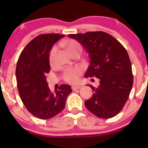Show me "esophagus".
<instances>
[{"label": "esophagus", "mask_w": 148, "mask_h": 148, "mask_svg": "<svg viewBox=\"0 0 148 148\" xmlns=\"http://www.w3.org/2000/svg\"><path fill=\"white\" fill-rule=\"evenodd\" d=\"M81 88V86H72V90H76L77 89H79V88Z\"/></svg>", "instance_id": "34e87169"}]
</instances>
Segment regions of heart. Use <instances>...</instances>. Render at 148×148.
Returning a JSON list of instances; mask_svg holds the SVG:
<instances>
[{
  "instance_id": "heart-1",
  "label": "heart",
  "mask_w": 148,
  "mask_h": 148,
  "mask_svg": "<svg viewBox=\"0 0 148 148\" xmlns=\"http://www.w3.org/2000/svg\"><path fill=\"white\" fill-rule=\"evenodd\" d=\"M61 45H63L67 48L72 55H75L77 53L81 52V47L78 42L74 40H64L61 42ZM58 51L57 46H53L51 49L49 55V63L51 66H54L56 63V54ZM83 73V68L80 66L67 67L64 70L62 78L64 81L69 84H76L79 81L80 76Z\"/></svg>"
}]
</instances>
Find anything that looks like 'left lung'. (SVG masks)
Returning a JSON list of instances; mask_svg holds the SVG:
<instances>
[{
  "instance_id": "obj_1",
  "label": "left lung",
  "mask_w": 148,
  "mask_h": 148,
  "mask_svg": "<svg viewBox=\"0 0 148 148\" xmlns=\"http://www.w3.org/2000/svg\"><path fill=\"white\" fill-rule=\"evenodd\" d=\"M68 37L79 42L89 53L90 61L85 76L99 80L97 88L90 85L93 95L85 101V106L98 118H113L122 111L133 86L128 53L116 39L103 31Z\"/></svg>"
}]
</instances>
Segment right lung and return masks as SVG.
<instances>
[{"label": "right lung", "instance_id": "right-lung-1", "mask_svg": "<svg viewBox=\"0 0 148 148\" xmlns=\"http://www.w3.org/2000/svg\"><path fill=\"white\" fill-rule=\"evenodd\" d=\"M64 35L41 34L35 37L22 51L16 67V84L22 102L32 115L48 120L63 110L70 86L60 85L51 92L46 80L50 72L49 52Z\"/></svg>", "mask_w": 148, "mask_h": 148}]
</instances>
